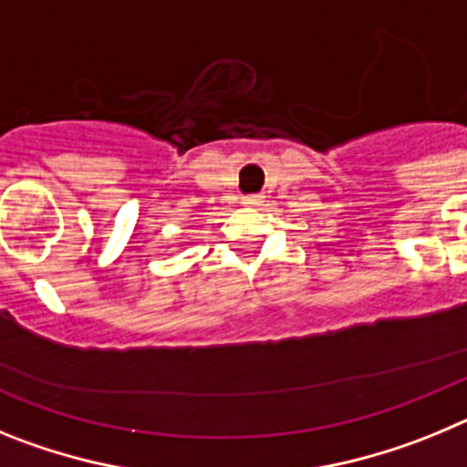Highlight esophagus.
I'll use <instances>...</instances> for the list:
<instances>
[{
  "mask_svg": "<svg viewBox=\"0 0 467 467\" xmlns=\"http://www.w3.org/2000/svg\"><path fill=\"white\" fill-rule=\"evenodd\" d=\"M259 203H264L262 193H247V196H243V205H259Z\"/></svg>",
  "mask_w": 467,
  "mask_h": 467,
  "instance_id": "34e87169",
  "label": "esophagus"
}]
</instances>
